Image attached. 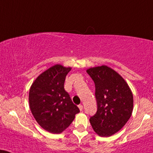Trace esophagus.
Wrapping results in <instances>:
<instances>
[{
    "instance_id": "esophagus-1",
    "label": "esophagus",
    "mask_w": 153,
    "mask_h": 153,
    "mask_svg": "<svg viewBox=\"0 0 153 153\" xmlns=\"http://www.w3.org/2000/svg\"><path fill=\"white\" fill-rule=\"evenodd\" d=\"M78 107H79V109H80V111H82V110L83 109V106L82 105V104H79Z\"/></svg>"
}]
</instances>
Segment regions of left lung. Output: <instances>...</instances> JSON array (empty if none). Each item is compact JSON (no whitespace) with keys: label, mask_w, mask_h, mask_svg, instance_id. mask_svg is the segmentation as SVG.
Returning a JSON list of instances; mask_svg holds the SVG:
<instances>
[{"label":"left lung","mask_w":153,"mask_h":153,"mask_svg":"<svg viewBox=\"0 0 153 153\" xmlns=\"http://www.w3.org/2000/svg\"><path fill=\"white\" fill-rule=\"evenodd\" d=\"M87 73L94 82L97 104L90 123L100 136H110L130 119L133 107L132 92L124 79L107 65L91 68Z\"/></svg>","instance_id":"obj_1"}]
</instances>
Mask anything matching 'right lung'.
Instances as JSON below:
<instances>
[{
  "instance_id": "right-lung-1",
  "label": "right lung",
  "mask_w": 153,
  "mask_h": 153,
  "mask_svg": "<svg viewBox=\"0 0 153 153\" xmlns=\"http://www.w3.org/2000/svg\"><path fill=\"white\" fill-rule=\"evenodd\" d=\"M71 70L55 65L39 75L30 88V107L44 129L60 133L67 128L80 109L64 89L65 76Z\"/></svg>"
}]
</instances>
